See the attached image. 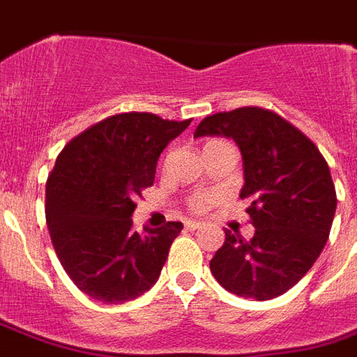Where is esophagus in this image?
Here are the masks:
<instances>
[{
    "label": "esophagus",
    "mask_w": 357,
    "mask_h": 357,
    "mask_svg": "<svg viewBox=\"0 0 357 357\" xmlns=\"http://www.w3.org/2000/svg\"><path fill=\"white\" fill-rule=\"evenodd\" d=\"M185 228L189 231H195V229L204 228V222H196V220H185Z\"/></svg>",
    "instance_id": "obj_1"
}]
</instances>
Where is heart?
Returning a JSON list of instances; mask_svg holds the SVG:
<instances>
[{
  "instance_id": "1",
  "label": "heart",
  "mask_w": 357,
  "mask_h": 357,
  "mask_svg": "<svg viewBox=\"0 0 357 357\" xmlns=\"http://www.w3.org/2000/svg\"><path fill=\"white\" fill-rule=\"evenodd\" d=\"M211 142H215V140H211ZM215 202H217V196L211 195V192H196L189 198V207L192 211H206Z\"/></svg>"
}]
</instances>
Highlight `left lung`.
<instances>
[{
    "instance_id": "8db88e82",
    "label": "left lung",
    "mask_w": 357,
    "mask_h": 357,
    "mask_svg": "<svg viewBox=\"0 0 357 357\" xmlns=\"http://www.w3.org/2000/svg\"><path fill=\"white\" fill-rule=\"evenodd\" d=\"M222 135L243 153L246 213L255 226L246 241L226 229L211 259L213 276L226 291L254 300L287 293L321 255L337 207L326 159L280 114L238 107L206 116L195 137Z\"/></svg>"
}]
</instances>
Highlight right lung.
Segmentation results:
<instances>
[{
    "label": "right lung",
    "instance_id": "right-lung-1",
    "mask_svg": "<svg viewBox=\"0 0 357 357\" xmlns=\"http://www.w3.org/2000/svg\"><path fill=\"white\" fill-rule=\"evenodd\" d=\"M190 120L122 113L72 139L46 181V222L61 265L79 291L122 304L157 282L181 222L131 229L135 200L153 185L161 151Z\"/></svg>",
    "mask_w": 357,
    "mask_h": 357
}]
</instances>
